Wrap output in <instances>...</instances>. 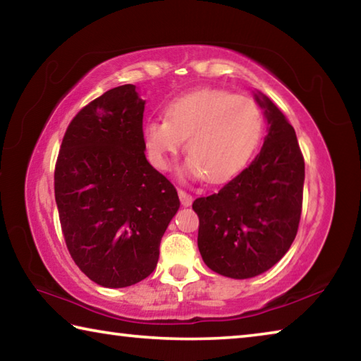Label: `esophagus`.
<instances>
[{"label":"esophagus","instance_id":"1","mask_svg":"<svg viewBox=\"0 0 361 361\" xmlns=\"http://www.w3.org/2000/svg\"><path fill=\"white\" fill-rule=\"evenodd\" d=\"M178 195H180V200H181V205H185V207H188V205H191V202H192V195L189 194V192H186L185 189H178Z\"/></svg>","mask_w":361,"mask_h":361}]
</instances>
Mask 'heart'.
Listing matches in <instances>:
<instances>
[{"label": "heart", "instance_id": "obj_1", "mask_svg": "<svg viewBox=\"0 0 361 361\" xmlns=\"http://www.w3.org/2000/svg\"><path fill=\"white\" fill-rule=\"evenodd\" d=\"M166 119L145 127L151 162L166 170L186 140L185 173L219 181L240 170L256 149L262 133L259 106L248 97L205 89L172 102Z\"/></svg>", "mask_w": 361, "mask_h": 361}]
</instances>
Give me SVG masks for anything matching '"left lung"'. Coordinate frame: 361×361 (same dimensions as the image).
I'll return each instance as SVG.
<instances>
[{"instance_id": "obj_1", "label": "left lung", "mask_w": 361, "mask_h": 361, "mask_svg": "<svg viewBox=\"0 0 361 361\" xmlns=\"http://www.w3.org/2000/svg\"><path fill=\"white\" fill-rule=\"evenodd\" d=\"M255 97L269 122L259 154L221 189L192 204L204 262L231 279L259 276L282 259L302 210L304 157L295 129L267 97Z\"/></svg>"}]
</instances>
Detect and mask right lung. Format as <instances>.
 <instances>
[{
  "instance_id": "1",
  "label": "right lung",
  "mask_w": 361,
  "mask_h": 361,
  "mask_svg": "<svg viewBox=\"0 0 361 361\" xmlns=\"http://www.w3.org/2000/svg\"><path fill=\"white\" fill-rule=\"evenodd\" d=\"M143 111L133 84L87 103L66 127L54 172L66 248L106 288L138 283L154 271L180 207L175 186L146 161Z\"/></svg>"
}]
</instances>
